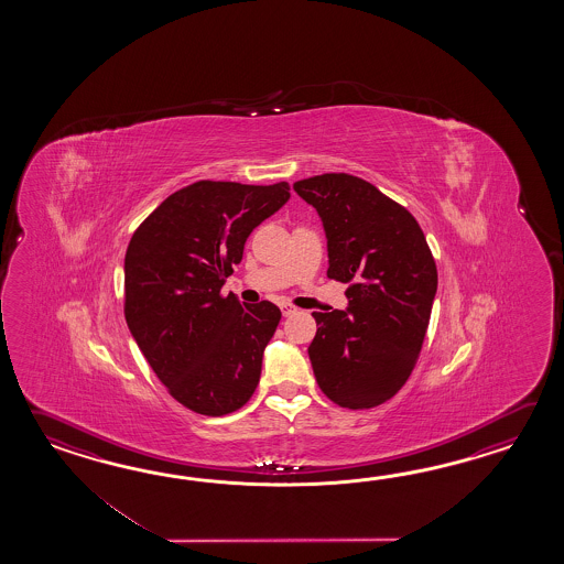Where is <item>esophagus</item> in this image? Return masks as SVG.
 <instances>
[{
  "instance_id": "1",
  "label": "esophagus",
  "mask_w": 564,
  "mask_h": 564,
  "mask_svg": "<svg viewBox=\"0 0 564 564\" xmlns=\"http://www.w3.org/2000/svg\"><path fill=\"white\" fill-rule=\"evenodd\" d=\"M280 311H282L284 316H292V314H296V312H299V308H296V306H292V304H288V302H284V304H280Z\"/></svg>"
}]
</instances>
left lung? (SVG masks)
<instances>
[{"label":"left lung","mask_w":564,"mask_h":564,"mask_svg":"<svg viewBox=\"0 0 564 564\" xmlns=\"http://www.w3.org/2000/svg\"><path fill=\"white\" fill-rule=\"evenodd\" d=\"M294 192L323 219L326 274L348 284L347 311L312 312L316 383L340 408H377L420 359L437 292L432 250L417 219L369 181L324 173Z\"/></svg>","instance_id":"8db88e82"}]
</instances>
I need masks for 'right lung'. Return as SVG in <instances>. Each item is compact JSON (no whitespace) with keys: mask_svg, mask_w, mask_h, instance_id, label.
Returning a JSON list of instances; mask_svg holds the SVG:
<instances>
[{"mask_svg":"<svg viewBox=\"0 0 564 564\" xmlns=\"http://www.w3.org/2000/svg\"><path fill=\"white\" fill-rule=\"evenodd\" d=\"M290 197V185L197 181L169 195L132 234L124 318L159 381L195 413L243 408L282 312L221 294L243 243Z\"/></svg>","mask_w":564,"mask_h":564,"instance_id":"right-lung-1","label":"right lung"}]
</instances>
